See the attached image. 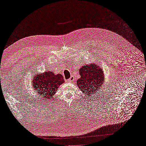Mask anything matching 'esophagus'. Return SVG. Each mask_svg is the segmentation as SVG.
Masks as SVG:
<instances>
[{
    "instance_id": "1",
    "label": "esophagus",
    "mask_w": 146,
    "mask_h": 146,
    "mask_svg": "<svg viewBox=\"0 0 146 146\" xmlns=\"http://www.w3.org/2000/svg\"><path fill=\"white\" fill-rule=\"evenodd\" d=\"M74 80V77L73 76H71L70 77L69 79H68V82H73Z\"/></svg>"
}]
</instances>
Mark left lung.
Returning a JSON list of instances; mask_svg holds the SVG:
<instances>
[{
	"label": "left lung",
	"instance_id": "obj_1",
	"mask_svg": "<svg viewBox=\"0 0 146 146\" xmlns=\"http://www.w3.org/2000/svg\"><path fill=\"white\" fill-rule=\"evenodd\" d=\"M79 74L80 78L77 80V84L80 91L88 97L98 93L104 82V74L99 65L93 63L82 66Z\"/></svg>",
	"mask_w": 146,
	"mask_h": 146
}]
</instances>
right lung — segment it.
<instances>
[{"mask_svg": "<svg viewBox=\"0 0 146 146\" xmlns=\"http://www.w3.org/2000/svg\"><path fill=\"white\" fill-rule=\"evenodd\" d=\"M33 89L40 96L41 98L52 99L59 86L64 82L61 74L45 71L43 74H36L32 78Z\"/></svg>", "mask_w": 146, "mask_h": 146, "instance_id": "add662e5", "label": "right lung"}]
</instances>
